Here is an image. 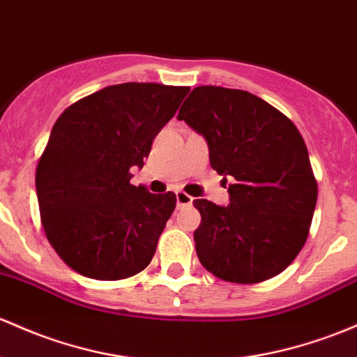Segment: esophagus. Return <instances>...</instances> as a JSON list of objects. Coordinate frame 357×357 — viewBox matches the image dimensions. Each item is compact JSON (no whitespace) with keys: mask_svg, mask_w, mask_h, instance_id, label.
<instances>
[{"mask_svg":"<svg viewBox=\"0 0 357 357\" xmlns=\"http://www.w3.org/2000/svg\"><path fill=\"white\" fill-rule=\"evenodd\" d=\"M176 203H178V208H185V206H190L193 203V198L185 191H176Z\"/></svg>","mask_w":357,"mask_h":357,"instance_id":"34e87169","label":"esophagus"}]
</instances>
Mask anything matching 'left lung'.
Masks as SVG:
<instances>
[{"label": "left lung", "instance_id": "1", "mask_svg": "<svg viewBox=\"0 0 357 357\" xmlns=\"http://www.w3.org/2000/svg\"><path fill=\"white\" fill-rule=\"evenodd\" d=\"M178 120L208 144L210 164L232 179L230 203L195 199L203 268L230 283H261L291 264L308 237L317 181L293 121L252 93L198 86Z\"/></svg>", "mask_w": 357, "mask_h": 357}]
</instances>
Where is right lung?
I'll use <instances>...</instances> for the list:
<instances>
[{
  "label": "right lung",
  "mask_w": 357,
  "mask_h": 357,
  "mask_svg": "<svg viewBox=\"0 0 357 357\" xmlns=\"http://www.w3.org/2000/svg\"><path fill=\"white\" fill-rule=\"evenodd\" d=\"M188 93L158 83L107 86L54 123L35 188L45 236L76 273L125 280L152 261L176 195L130 185V167L144 166Z\"/></svg>",
  "instance_id": "obj_1"
}]
</instances>
